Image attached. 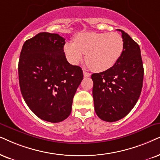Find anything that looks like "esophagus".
Instances as JSON below:
<instances>
[{"mask_svg":"<svg viewBox=\"0 0 160 160\" xmlns=\"http://www.w3.org/2000/svg\"><path fill=\"white\" fill-rule=\"evenodd\" d=\"M83 75L85 78H88V77L91 76V74L89 72H87L86 71H83Z\"/></svg>","mask_w":160,"mask_h":160,"instance_id":"34e87169","label":"esophagus"}]
</instances>
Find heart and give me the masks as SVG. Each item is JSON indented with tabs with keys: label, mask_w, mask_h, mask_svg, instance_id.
Listing matches in <instances>:
<instances>
[{
	"label": "heart",
	"mask_w": 160,
	"mask_h": 160,
	"mask_svg": "<svg viewBox=\"0 0 160 160\" xmlns=\"http://www.w3.org/2000/svg\"><path fill=\"white\" fill-rule=\"evenodd\" d=\"M124 50V40L117 32L78 34L74 42H67L64 52L71 63L77 65L86 54V62L93 71L104 72L113 67Z\"/></svg>",
	"instance_id": "obj_1"
}]
</instances>
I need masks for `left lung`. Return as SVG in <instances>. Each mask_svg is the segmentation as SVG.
Here are the masks:
<instances>
[{"label":"left lung","mask_w":160,"mask_h":160,"mask_svg":"<svg viewBox=\"0 0 160 160\" xmlns=\"http://www.w3.org/2000/svg\"><path fill=\"white\" fill-rule=\"evenodd\" d=\"M122 54L109 69L92 74L95 112L101 120L115 122L126 116L136 105L142 88L144 69L140 48L126 32Z\"/></svg>","instance_id":"8db88e82"}]
</instances>
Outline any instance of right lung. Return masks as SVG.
<instances>
[{
    "label": "right lung",
    "mask_w": 160,
    "mask_h": 160,
    "mask_svg": "<svg viewBox=\"0 0 160 160\" xmlns=\"http://www.w3.org/2000/svg\"><path fill=\"white\" fill-rule=\"evenodd\" d=\"M65 39L58 34L40 32L24 43L18 62L22 96L41 120L60 122L72 112L73 98L83 73L66 60Z\"/></svg>",
    "instance_id": "1"
}]
</instances>
